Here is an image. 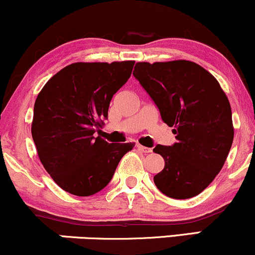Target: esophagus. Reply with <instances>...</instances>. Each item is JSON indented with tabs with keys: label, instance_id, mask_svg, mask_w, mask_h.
Listing matches in <instances>:
<instances>
[{
	"label": "esophagus",
	"instance_id": "obj_1",
	"mask_svg": "<svg viewBox=\"0 0 255 255\" xmlns=\"http://www.w3.org/2000/svg\"><path fill=\"white\" fill-rule=\"evenodd\" d=\"M136 147H137V150L144 152V153H150V152L152 151L150 147H145V146H142V145H140V144H137Z\"/></svg>",
	"mask_w": 255,
	"mask_h": 255
}]
</instances>
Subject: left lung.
I'll return each mask as SVG.
<instances>
[{
    "mask_svg": "<svg viewBox=\"0 0 255 255\" xmlns=\"http://www.w3.org/2000/svg\"><path fill=\"white\" fill-rule=\"evenodd\" d=\"M133 75L176 134L172 146L153 148L165 162L154 184L172 199L200 194L223 168L233 145L227 95L211 73L192 61L137 62Z\"/></svg>",
    "mask_w": 255,
    "mask_h": 255,
    "instance_id": "1",
    "label": "left lung"
}]
</instances>
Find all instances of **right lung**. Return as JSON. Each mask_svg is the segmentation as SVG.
<instances>
[{"label":"right lung","instance_id":"add662e5","mask_svg":"<svg viewBox=\"0 0 255 255\" xmlns=\"http://www.w3.org/2000/svg\"><path fill=\"white\" fill-rule=\"evenodd\" d=\"M134 61L75 62L38 93L31 131L44 169L63 191L89 197L114 176L131 142L109 144L96 136L113 96L127 83Z\"/></svg>","mask_w":255,"mask_h":255}]
</instances>
